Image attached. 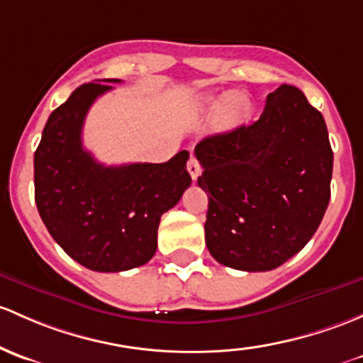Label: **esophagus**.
<instances>
[{
    "label": "esophagus",
    "mask_w": 363,
    "mask_h": 363,
    "mask_svg": "<svg viewBox=\"0 0 363 363\" xmlns=\"http://www.w3.org/2000/svg\"><path fill=\"white\" fill-rule=\"evenodd\" d=\"M188 172H189V175H191L193 181H196L198 175H200V163H198V160L194 158L193 155L189 156V162H188Z\"/></svg>",
    "instance_id": "esophagus-1"
}]
</instances>
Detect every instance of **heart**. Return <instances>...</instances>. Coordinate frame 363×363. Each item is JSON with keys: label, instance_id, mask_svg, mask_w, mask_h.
Listing matches in <instances>:
<instances>
[{"label": "heart", "instance_id": "1", "mask_svg": "<svg viewBox=\"0 0 363 363\" xmlns=\"http://www.w3.org/2000/svg\"><path fill=\"white\" fill-rule=\"evenodd\" d=\"M216 104V97H208L207 101H205V106H207V108H213ZM247 109H249V106H247L245 97L240 94H231L230 97L224 99L220 108L217 109L216 118H213V127H216L217 130H230V128L236 127V125L243 120Z\"/></svg>", "mask_w": 363, "mask_h": 363}]
</instances>
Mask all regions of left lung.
<instances>
[{"mask_svg":"<svg viewBox=\"0 0 363 363\" xmlns=\"http://www.w3.org/2000/svg\"><path fill=\"white\" fill-rule=\"evenodd\" d=\"M208 194L205 243L217 262L269 272L303 250L330 200L325 120L299 89L278 86L252 125L194 147Z\"/></svg>","mask_w":363,"mask_h":363,"instance_id":"1","label":"left lung"}]
</instances>
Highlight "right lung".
Wrapping results in <instances>:
<instances>
[{"label":"right lung","mask_w":363,"mask_h":363,"mask_svg":"<svg viewBox=\"0 0 363 363\" xmlns=\"http://www.w3.org/2000/svg\"><path fill=\"white\" fill-rule=\"evenodd\" d=\"M85 83L55 109L34 152V200L52 238L91 272H127L156 252L160 219L191 184L188 151L165 163L106 167L83 147L90 106L113 90Z\"/></svg>","instance_id":"add662e5"}]
</instances>
